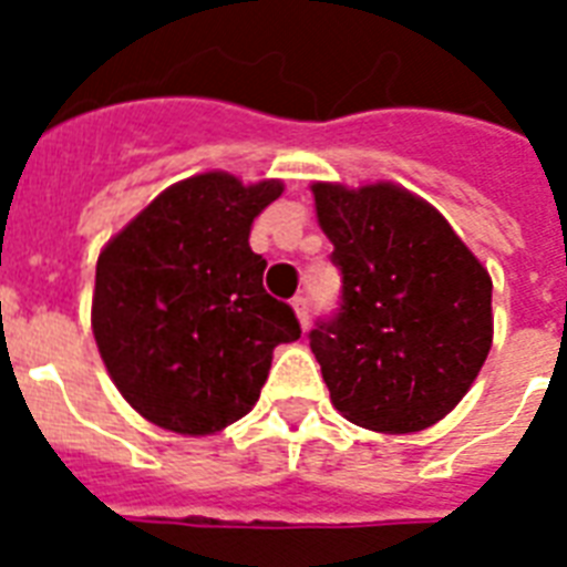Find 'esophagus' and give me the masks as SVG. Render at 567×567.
I'll list each match as a JSON object with an SVG mask.
<instances>
[{
    "instance_id": "obj_1",
    "label": "esophagus",
    "mask_w": 567,
    "mask_h": 567,
    "mask_svg": "<svg viewBox=\"0 0 567 567\" xmlns=\"http://www.w3.org/2000/svg\"><path fill=\"white\" fill-rule=\"evenodd\" d=\"M291 306H293V311H297V320H300V327L306 329L309 327V297H293L291 300Z\"/></svg>"
}]
</instances>
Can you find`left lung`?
<instances>
[{
    "instance_id": "obj_1",
    "label": "left lung",
    "mask_w": 567,
    "mask_h": 567,
    "mask_svg": "<svg viewBox=\"0 0 567 567\" xmlns=\"http://www.w3.org/2000/svg\"><path fill=\"white\" fill-rule=\"evenodd\" d=\"M341 309L311 329L332 405L364 430L439 423L492 350V276L426 199L377 182H315Z\"/></svg>"
}]
</instances>
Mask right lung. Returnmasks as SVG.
Instances as JSON below:
<instances>
[{
  "label": "right lung",
  "instance_id": "1",
  "mask_svg": "<svg viewBox=\"0 0 567 567\" xmlns=\"http://www.w3.org/2000/svg\"><path fill=\"white\" fill-rule=\"evenodd\" d=\"M282 182L199 173L158 194L96 261L93 338L114 385L150 423L212 435L256 405L274 350L300 338L265 291L249 226Z\"/></svg>",
  "mask_w": 567,
  "mask_h": 567
}]
</instances>
